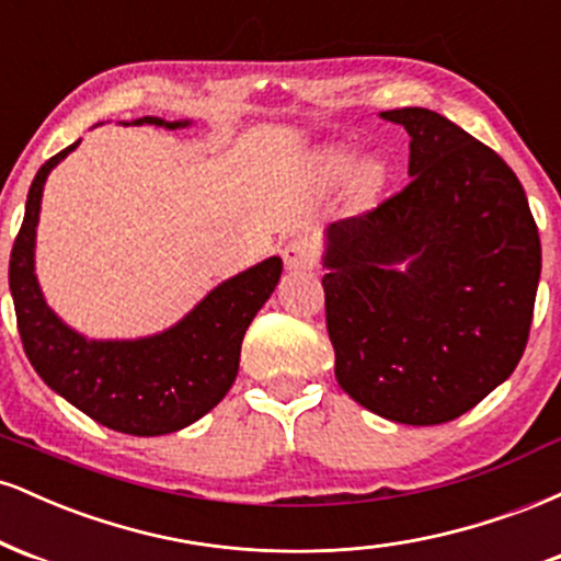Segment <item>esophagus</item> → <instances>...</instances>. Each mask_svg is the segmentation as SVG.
<instances>
[{
  "label": "esophagus",
  "instance_id": "34e87169",
  "mask_svg": "<svg viewBox=\"0 0 561 561\" xmlns=\"http://www.w3.org/2000/svg\"><path fill=\"white\" fill-rule=\"evenodd\" d=\"M282 261H285L289 272H302V268H311L313 261H317V248L306 237H295L282 248Z\"/></svg>",
  "mask_w": 561,
  "mask_h": 561
}]
</instances>
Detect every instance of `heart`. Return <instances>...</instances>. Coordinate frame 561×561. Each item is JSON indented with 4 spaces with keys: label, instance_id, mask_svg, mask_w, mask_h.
I'll return each mask as SVG.
<instances>
[{
    "label": "heart",
    "instance_id": "heart-1",
    "mask_svg": "<svg viewBox=\"0 0 561 561\" xmlns=\"http://www.w3.org/2000/svg\"><path fill=\"white\" fill-rule=\"evenodd\" d=\"M351 163H353V152L345 150V147H337V150H330L324 156L327 171L334 173V176H343V173L351 169ZM377 182H379V165L375 163V160H366V163L358 165V171H356V190L358 192L375 190Z\"/></svg>",
    "mask_w": 561,
    "mask_h": 561
}]
</instances>
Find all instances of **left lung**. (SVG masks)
I'll return each mask as SVG.
<instances>
[{
    "label": "left lung",
    "mask_w": 561,
    "mask_h": 561,
    "mask_svg": "<svg viewBox=\"0 0 561 561\" xmlns=\"http://www.w3.org/2000/svg\"><path fill=\"white\" fill-rule=\"evenodd\" d=\"M409 131L411 182L324 231L334 377L390 422L443 424L523 358L540 279L525 190L491 147L427 107L379 113Z\"/></svg>",
    "instance_id": "obj_1"
}]
</instances>
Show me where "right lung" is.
<instances>
[{"instance_id": "add662e5", "label": "right lung", "mask_w": 561, "mask_h": 561, "mask_svg": "<svg viewBox=\"0 0 561 561\" xmlns=\"http://www.w3.org/2000/svg\"><path fill=\"white\" fill-rule=\"evenodd\" d=\"M131 124L173 131L192 121L145 115ZM79 141L38 169L25 199L23 227L12 244L10 293L25 356L57 396L115 433L137 437L176 433L208 414L229 392L240 369L242 337L263 302L272 298L282 276V259L272 255L221 282L184 319L150 337L92 340L76 332L44 300L34 255L44 184Z\"/></svg>"}]
</instances>
